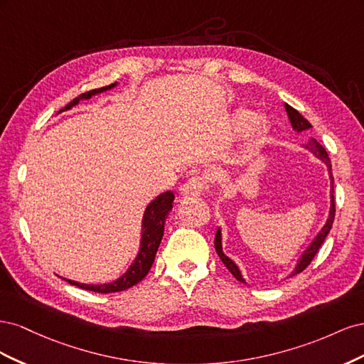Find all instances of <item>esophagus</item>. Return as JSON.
Masks as SVG:
<instances>
[{"instance_id": "obj_1", "label": "esophagus", "mask_w": 364, "mask_h": 364, "mask_svg": "<svg viewBox=\"0 0 364 364\" xmlns=\"http://www.w3.org/2000/svg\"><path fill=\"white\" fill-rule=\"evenodd\" d=\"M206 188L208 181L205 176H193L191 179H188L182 185L181 193L183 196H200Z\"/></svg>"}]
</instances>
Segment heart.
<instances>
[{
  "label": "heart",
  "instance_id": "heart-1",
  "mask_svg": "<svg viewBox=\"0 0 364 364\" xmlns=\"http://www.w3.org/2000/svg\"><path fill=\"white\" fill-rule=\"evenodd\" d=\"M232 124L240 132L247 130L249 127L253 126V130H255V134H258V135L264 134V132L267 130L266 121L261 119V118L257 119L255 112L249 111V109H240V111H237L234 114V118H232Z\"/></svg>",
  "mask_w": 364,
  "mask_h": 364
}]
</instances>
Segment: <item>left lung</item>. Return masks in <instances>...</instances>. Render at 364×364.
Here are the masks:
<instances>
[{"instance_id": "obj_1", "label": "left lung", "mask_w": 364, "mask_h": 364, "mask_svg": "<svg viewBox=\"0 0 364 364\" xmlns=\"http://www.w3.org/2000/svg\"><path fill=\"white\" fill-rule=\"evenodd\" d=\"M285 111H287V114H289L290 123H291V126H293V129H294V130H297V132H302V130H306V129H310V127H311L310 121L305 119V118H304L299 112H297L294 107H291L290 105H285ZM305 147H306L308 150H311L318 159H322V161L328 165L329 178H331V211H329V218L326 220V225L323 226V229L321 230V232H318V235L314 238V241H313V243L310 245V247H308V249L304 252V255L301 257L299 262H297V266H296L294 272L291 273V277H293V274L301 273L302 270H305L308 266H310V262L313 261V258L316 257V253L318 252V249H321V246L323 245V241H325L326 235L329 234V230H331V228H333V222H334V217H336L334 178H333V170H331V159H329L326 150H325L321 144H318L317 141H314V139L308 142V144H306ZM214 246H215V250H217V255L220 257V259L223 261V264H225V266L228 267V270H229L230 273H232L234 277H235L238 281L245 282L243 277H241V274H240L238 267L235 266V262H234L232 259H229V258L225 255V253H223V250H222V234H220V229L217 230V234H215Z\"/></svg>"}]
</instances>
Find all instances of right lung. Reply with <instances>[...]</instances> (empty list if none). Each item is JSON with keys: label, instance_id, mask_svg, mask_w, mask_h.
Masks as SVG:
<instances>
[{"label": "right lung", "instance_id": "obj_1", "mask_svg": "<svg viewBox=\"0 0 364 364\" xmlns=\"http://www.w3.org/2000/svg\"><path fill=\"white\" fill-rule=\"evenodd\" d=\"M115 83L98 87V90L87 91L85 94H80L79 97H75L73 102H70L67 106H65L62 111H67V109H71L75 106L83 98H90L94 94L103 92L114 87ZM173 200H174V194L171 191L164 193L158 196L155 200H153L144 213V218H142V238H141V249L138 257L135 258L134 264L129 267V270L121 277L119 279L111 282V284H103V285H91V284H80V282H74L70 279H65L67 282L77 285L83 290H90L95 293H117V291H123L130 287H134L135 284L142 281L146 278V274L149 273L153 261H155L158 247L161 245V240L164 235V225H165V218H167L168 213L173 208Z\"/></svg>", "mask_w": 364, "mask_h": 364}]
</instances>
